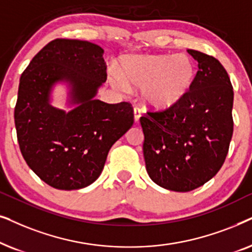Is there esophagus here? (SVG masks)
Listing matches in <instances>:
<instances>
[{"instance_id":"esophagus-1","label":"esophagus","mask_w":252,"mask_h":252,"mask_svg":"<svg viewBox=\"0 0 252 252\" xmlns=\"http://www.w3.org/2000/svg\"><path fill=\"white\" fill-rule=\"evenodd\" d=\"M140 116H142V110H140L138 107H135V108H133V119H135V122H138Z\"/></svg>"}]
</instances>
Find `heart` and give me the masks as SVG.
I'll return each instance as SVG.
<instances>
[{
    "label": "heart",
    "mask_w": 252,
    "mask_h": 252,
    "mask_svg": "<svg viewBox=\"0 0 252 252\" xmlns=\"http://www.w3.org/2000/svg\"><path fill=\"white\" fill-rule=\"evenodd\" d=\"M120 73L110 70L108 79L117 91L142 90V100L153 110H167L183 101L196 79L190 56L146 54L126 55L120 60Z\"/></svg>",
    "instance_id": "obj_1"
}]
</instances>
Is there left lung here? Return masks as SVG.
Masks as SVG:
<instances>
[{"label": "left lung", "mask_w": 252, "mask_h": 252, "mask_svg": "<svg viewBox=\"0 0 252 252\" xmlns=\"http://www.w3.org/2000/svg\"><path fill=\"white\" fill-rule=\"evenodd\" d=\"M198 62L193 86L179 105L140 117L146 170L158 186L188 192L222 167L233 136L234 92L213 56L188 49Z\"/></svg>", "instance_id": "1"}]
</instances>
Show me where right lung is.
<instances>
[{"label": "right lung", "mask_w": 252, "mask_h": 252, "mask_svg": "<svg viewBox=\"0 0 252 252\" xmlns=\"http://www.w3.org/2000/svg\"><path fill=\"white\" fill-rule=\"evenodd\" d=\"M103 49L83 40L55 39L22 73L15 107L19 149L30 168L48 186L77 190L101 174L110 147L131 128L129 102L95 99L106 82ZM58 82L69 87L65 112L50 105Z\"/></svg>", "instance_id": "right-lung-1"}]
</instances>
